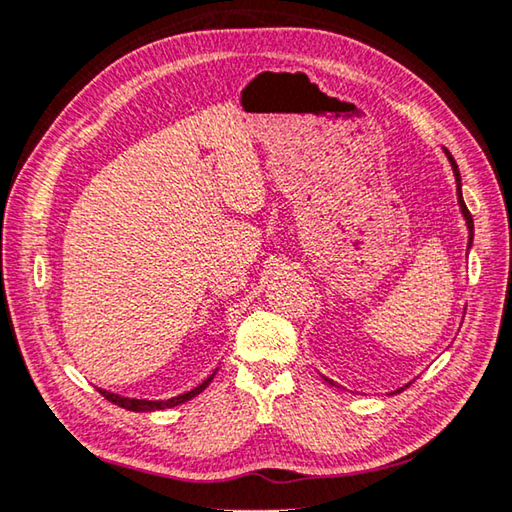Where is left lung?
<instances>
[{
	"label": "left lung",
	"mask_w": 512,
	"mask_h": 512,
	"mask_svg": "<svg viewBox=\"0 0 512 512\" xmlns=\"http://www.w3.org/2000/svg\"><path fill=\"white\" fill-rule=\"evenodd\" d=\"M445 154H447V158H449L451 167H454V177H456V183H458V204H460V211H463V217H465V222H467L469 245H472V238H474V220H472V213L467 211V206H465V201H463V192H460V174H458V165H456V161H454V156H451V154L447 152V149H445ZM469 245H467V249H469ZM326 381H331V379H326Z\"/></svg>",
	"instance_id": "obj_1"
}]
</instances>
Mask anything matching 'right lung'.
I'll return each mask as SVG.
<instances>
[{"instance_id": "obj_1", "label": "right lung", "mask_w": 512, "mask_h": 512, "mask_svg": "<svg viewBox=\"0 0 512 512\" xmlns=\"http://www.w3.org/2000/svg\"><path fill=\"white\" fill-rule=\"evenodd\" d=\"M215 372H217V370H215ZM215 372H213L211 376H208V379L201 381V383L197 385V388H192V390H188V392H183V395H177V397H172V399H163V401L129 399V397L113 395V392H104V390H99V392H102V395H104L108 401H113L115 406H120V408H127V410H133V413H145V410H161V408H172V406H179V404H183V401H188V399H192V397H197L199 392L204 390L206 385L213 381Z\"/></svg>"}]
</instances>
